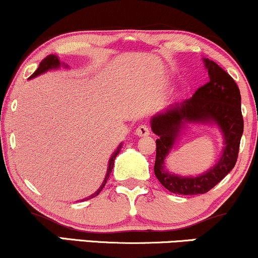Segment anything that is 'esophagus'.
<instances>
[{
    "mask_svg": "<svg viewBox=\"0 0 258 258\" xmlns=\"http://www.w3.org/2000/svg\"><path fill=\"white\" fill-rule=\"evenodd\" d=\"M149 127L143 123V125H139L137 128H136L135 135L138 136V137H146V136L149 135Z\"/></svg>",
    "mask_w": 258,
    "mask_h": 258,
    "instance_id": "1",
    "label": "esophagus"
}]
</instances>
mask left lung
Listing matches in <instances>:
<instances>
[{"label":"left lung","instance_id":"1","mask_svg":"<svg viewBox=\"0 0 258 258\" xmlns=\"http://www.w3.org/2000/svg\"><path fill=\"white\" fill-rule=\"evenodd\" d=\"M210 81L198 88L193 97L167 108L152 119V130L158 136L154 172L167 190L178 195L205 194L227 176L238 160L244 132L241 97L232 76L210 59H204ZM220 126L225 136L224 154L220 161L206 174L198 177H179L164 171L163 160L173 146L185 122H209Z\"/></svg>","mask_w":258,"mask_h":258}]
</instances>
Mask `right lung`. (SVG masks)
<instances>
[{"mask_svg":"<svg viewBox=\"0 0 258 258\" xmlns=\"http://www.w3.org/2000/svg\"><path fill=\"white\" fill-rule=\"evenodd\" d=\"M59 65H60V61H59L58 57H55V55H53V54H49V55H47V57L44 58L42 61H41L40 65H38L37 70H36V72H35L34 74H32V75L30 76V78H35V76H37V75H40V74H42V73H44V72H47V70H49V69H54V68H58ZM120 148H121V146H120L119 148H117V150H116V152H115L114 154H112V156H111V158H110V160H109L108 173H106V176H105V178H104V182L102 183V185H100V188L98 189V190L96 191V193H94V194H92L91 197L86 198V200H88V199H92V198L97 197V195H98V194L100 193V191H102V189L104 188V185H105L106 180H108L109 176H110V173H111V171H112V168H114V161H115V158H116V156H117V154L120 153ZM81 201H85V199H84V200H81Z\"/></svg>","mask_w":258,"mask_h":258,"instance_id":"obj_1","label":"right lung"}]
</instances>
